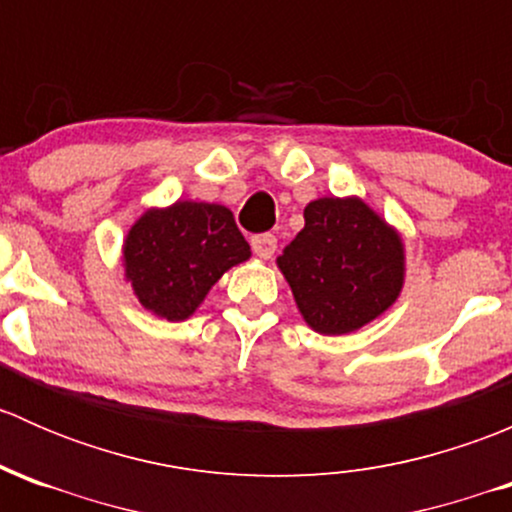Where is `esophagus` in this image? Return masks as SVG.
I'll return each mask as SVG.
<instances>
[{
  "label": "esophagus",
  "mask_w": 512,
  "mask_h": 512,
  "mask_svg": "<svg viewBox=\"0 0 512 512\" xmlns=\"http://www.w3.org/2000/svg\"><path fill=\"white\" fill-rule=\"evenodd\" d=\"M250 245H252V252H255L257 257L267 260V257L275 255L277 237L272 235V232H260V235H252L250 237Z\"/></svg>",
  "instance_id": "obj_1"
}]
</instances>
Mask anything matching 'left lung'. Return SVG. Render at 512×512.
Here are the masks:
<instances>
[{
    "instance_id": "obj_1",
    "label": "left lung",
    "mask_w": 512,
    "mask_h": 512,
    "mask_svg": "<svg viewBox=\"0 0 512 512\" xmlns=\"http://www.w3.org/2000/svg\"><path fill=\"white\" fill-rule=\"evenodd\" d=\"M299 312L319 334H347L391 307L404 285V247L359 198H319L277 257Z\"/></svg>"
}]
</instances>
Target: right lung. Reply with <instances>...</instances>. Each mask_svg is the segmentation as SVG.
Listing matches in <instances>:
<instances>
[{
  "mask_svg": "<svg viewBox=\"0 0 512 512\" xmlns=\"http://www.w3.org/2000/svg\"><path fill=\"white\" fill-rule=\"evenodd\" d=\"M247 257L250 245L230 210L188 200L148 210L123 245L126 277L138 299L168 322L190 317L223 272Z\"/></svg>",
  "mask_w": 512,
  "mask_h": 512,
  "instance_id": "right-lung-1",
  "label": "right lung"
}]
</instances>
